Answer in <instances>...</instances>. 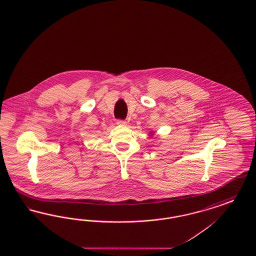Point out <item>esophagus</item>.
I'll list each match as a JSON object with an SVG mask.
<instances>
[{
	"label": "esophagus",
	"instance_id": "obj_1",
	"mask_svg": "<svg viewBox=\"0 0 256 256\" xmlns=\"http://www.w3.org/2000/svg\"><path fill=\"white\" fill-rule=\"evenodd\" d=\"M117 124H119V126H126V120H117Z\"/></svg>",
	"mask_w": 256,
	"mask_h": 256
}]
</instances>
